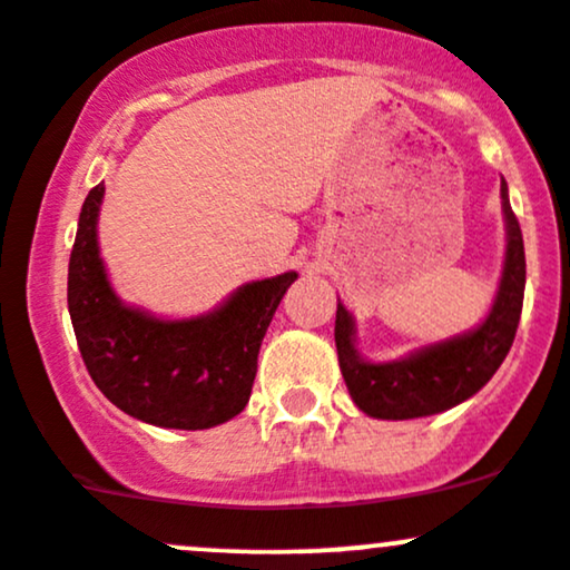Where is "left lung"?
I'll use <instances>...</instances> for the list:
<instances>
[{"label":"left lung","instance_id":"obj_1","mask_svg":"<svg viewBox=\"0 0 570 570\" xmlns=\"http://www.w3.org/2000/svg\"><path fill=\"white\" fill-rule=\"evenodd\" d=\"M501 212L507 252L488 316L474 330L440 343L421 345L394 362H370L356 345V322L337 299L335 345L340 372L358 410L381 421H410L444 412L472 399L485 385L514 343L525 294V248L520 222L509 206V187L501 176Z\"/></svg>","mask_w":570,"mask_h":570}]
</instances>
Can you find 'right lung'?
<instances>
[{
	"mask_svg": "<svg viewBox=\"0 0 570 570\" xmlns=\"http://www.w3.org/2000/svg\"><path fill=\"white\" fill-rule=\"evenodd\" d=\"M104 181L82 203L69 259V316L90 377L136 421L214 429L252 396L259 345L297 273L248 281L214 311L163 318L117 297L98 248Z\"/></svg>",
	"mask_w": 570,
	"mask_h": 570,
	"instance_id": "1",
	"label": "right lung"
}]
</instances>
